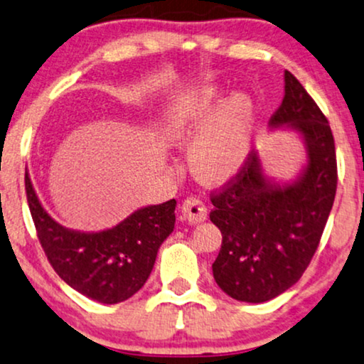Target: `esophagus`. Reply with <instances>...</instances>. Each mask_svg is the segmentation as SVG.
Returning <instances> with one entry per match:
<instances>
[{"mask_svg":"<svg viewBox=\"0 0 364 364\" xmlns=\"http://www.w3.org/2000/svg\"><path fill=\"white\" fill-rule=\"evenodd\" d=\"M181 210L191 223L205 222L206 215H208V211H206L205 201L201 200L200 196H188L186 200L183 201Z\"/></svg>","mask_w":364,"mask_h":364,"instance_id":"34e87169","label":"esophagus"}]
</instances>
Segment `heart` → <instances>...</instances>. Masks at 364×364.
Instances as JSON below:
<instances>
[{
  "instance_id": "obj_1",
  "label": "heart",
  "mask_w": 364,
  "mask_h": 364,
  "mask_svg": "<svg viewBox=\"0 0 364 364\" xmlns=\"http://www.w3.org/2000/svg\"><path fill=\"white\" fill-rule=\"evenodd\" d=\"M220 102L222 94L208 87L179 105L169 127L174 141L195 137L190 148L191 166L210 181H222L242 168L254 129V105L247 95H232L217 111Z\"/></svg>"
}]
</instances>
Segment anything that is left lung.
<instances>
[{
	"instance_id": "1",
	"label": "left lung",
	"mask_w": 364,
	"mask_h": 364,
	"mask_svg": "<svg viewBox=\"0 0 364 364\" xmlns=\"http://www.w3.org/2000/svg\"><path fill=\"white\" fill-rule=\"evenodd\" d=\"M285 95L270 117L274 127L294 126L307 148V168L294 185H270L254 151L218 190L210 220L222 232L211 265L216 284L243 302L270 301L292 287L309 267L338 186L334 137L319 105L285 70Z\"/></svg>"
}]
</instances>
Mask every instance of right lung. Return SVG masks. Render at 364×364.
Returning <instances> with one entry per match:
<instances>
[{"label":"right lung","mask_w":364,"mask_h":364,"mask_svg":"<svg viewBox=\"0 0 364 364\" xmlns=\"http://www.w3.org/2000/svg\"><path fill=\"white\" fill-rule=\"evenodd\" d=\"M25 190L36 237L50 265L72 289L102 304L126 301L146 284L161 243L176 220V200H169L137 210L105 232H73L43 210L28 174Z\"/></svg>","instance_id":"add662e5"}]
</instances>
